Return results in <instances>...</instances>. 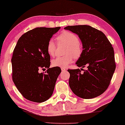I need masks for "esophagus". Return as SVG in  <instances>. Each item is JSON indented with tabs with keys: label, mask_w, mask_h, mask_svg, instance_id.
I'll list each match as a JSON object with an SVG mask.
<instances>
[{
	"label": "esophagus",
	"mask_w": 125,
	"mask_h": 125,
	"mask_svg": "<svg viewBox=\"0 0 125 125\" xmlns=\"http://www.w3.org/2000/svg\"><path fill=\"white\" fill-rule=\"evenodd\" d=\"M61 70H62V72H65L67 71V69L66 68H61Z\"/></svg>",
	"instance_id": "34e87169"
}]
</instances>
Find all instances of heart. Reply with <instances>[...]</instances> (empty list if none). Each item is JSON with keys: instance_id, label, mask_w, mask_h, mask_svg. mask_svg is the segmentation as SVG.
I'll return each mask as SVG.
<instances>
[{"instance_id": "b5f03b06", "label": "heart", "mask_w": 125, "mask_h": 125, "mask_svg": "<svg viewBox=\"0 0 125 125\" xmlns=\"http://www.w3.org/2000/svg\"><path fill=\"white\" fill-rule=\"evenodd\" d=\"M57 40L60 42L66 44L68 45L66 51L67 55L64 57H59L52 61V65L54 67L66 68L74 58H78L81 55L82 47L79 42V39L74 33L68 31H63L57 37ZM55 44L53 40H50L46 46L47 52L52 57L55 54Z\"/></svg>"}]
</instances>
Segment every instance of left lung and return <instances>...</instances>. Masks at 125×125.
Wrapping results in <instances>:
<instances>
[{"label": "left lung", "instance_id": "left-lung-1", "mask_svg": "<svg viewBox=\"0 0 125 125\" xmlns=\"http://www.w3.org/2000/svg\"><path fill=\"white\" fill-rule=\"evenodd\" d=\"M64 29L79 36L83 50L76 64L87 68L83 73V68L68 70L70 88L80 98L97 97L108 88L116 69L111 42L103 32L90 26H68Z\"/></svg>", "mask_w": 125, "mask_h": 125}]
</instances>
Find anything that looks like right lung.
Listing matches in <instances>:
<instances>
[{
  "label": "right lung",
  "mask_w": 125,
  "mask_h": 125,
  "mask_svg": "<svg viewBox=\"0 0 125 125\" xmlns=\"http://www.w3.org/2000/svg\"><path fill=\"white\" fill-rule=\"evenodd\" d=\"M61 27H37L22 35L18 39L11 59L12 79L18 91L26 99L36 103L51 97L61 68H49L51 57L46 46ZM48 68L46 74L40 69Z\"/></svg>",
  "instance_id": "right-lung-1"
}]
</instances>
